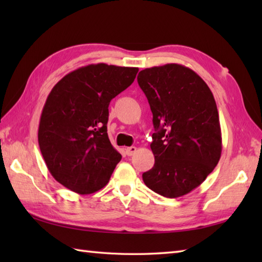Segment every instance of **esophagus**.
I'll return each mask as SVG.
<instances>
[{
	"label": "esophagus",
	"mask_w": 262,
	"mask_h": 262,
	"mask_svg": "<svg viewBox=\"0 0 262 262\" xmlns=\"http://www.w3.org/2000/svg\"><path fill=\"white\" fill-rule=\"evenodd\" d=\"M136 151H137V147L129 146L126 148V154L128 155V157H132V155H134L136 153Z\"/></svg>",
	"instance_id": "1"
}]
</instances>
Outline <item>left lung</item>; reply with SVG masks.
I'll list each match as a JSON object with an SVG mask.
<instances>
[{
	"instance_id": "1",
	"label": "left lung",
	"mask_w": 262,
	"mask_h": 262,
	"mask_svg": "<svg viewBox=\"0 0 262 262\" xmlns=\"http://www.w3.org/2000/svg\"><path fill=\"white\" fill-rule=\"evenodd\" d=\"M137 82L148 100L155 133L154 166L143 181L166 198L187 194L205 181L222 153L219 111L210 89L180 64L141 71Z\"/></svg>"
}]
</instances>
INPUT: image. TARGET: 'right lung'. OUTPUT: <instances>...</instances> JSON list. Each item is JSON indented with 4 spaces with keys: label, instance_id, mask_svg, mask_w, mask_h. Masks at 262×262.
Listing matches in <instances>:
<instances>
[{
    "label": "right lung",
    "instance_id": "obj_1",
    "mask_svg": "<svg viewBox=\"0 0 262 262\" xmlns=\"http://www.w3.org/2000/svg\"><path fill=\"white\" fill-rule=\"evenodd\" d=\"M137 68L103 63L77 69L48 94L38 143L51 174L80 194L107 185L121 160L107 133L109 103L134 82Z\"/></svg>",
    "mask_w": 262,
    "mask_h": 262
}]
</instances>
